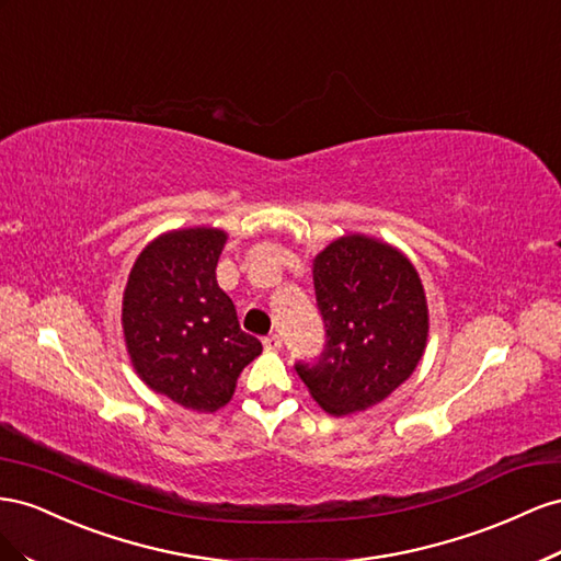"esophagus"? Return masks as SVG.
<instances>
[{
    "label": "esophagus",
    "instance_id": "1",
    "mask_svg": "<svg viewBox=\"0 0 561 561\" xmlns=\"http://www.w3.org/2000/svg\"><path fill=\"white\" fill-rule=\"evenodd\" d=\"M263 345H265V350H279V347H282V335H277V333L265 335Z\"/></svg>",
    "mask_w": 561,
    "mask_h": 561
}]
</instances>
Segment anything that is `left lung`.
<instances>
[{
  "instance_id": "obj_1",
  "label": "left lung",
  "mask_w": 561,
  "mask_h": 561,
  "mask_svg": "<svg viewBox=\"0 0 561 561\" xmlns=\"http://www.w3.org/2000/svg\"><path fill=\"white\" fill-rule=\"evenodd\" d=\"M312 279L327 345L296 371L331 415L371 409L423 359L430 314L419 272L392 244L345 234L314 255Z\"/></svg>"
}]
</instances>
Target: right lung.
I'll return each mask as SVG.
<instances>
[{"mask_svg":"<svg viewBox=\"0 0 561 561\" xmlns=\"http://www.w3.org/2000/svg\"><path fill=\"white\" fill-rule=\"evenodd\" d=\"M228 242L218 228L159 234L138 253L122 298V329L138 378L199 413L226 407L247 364L263 352L237 322L216 282Z\"/></svg>","mask_w":561,"mask_h":561,"instance_id":"add662e5","label":"right lung"}]
</instances>
